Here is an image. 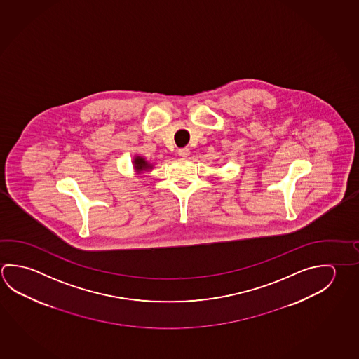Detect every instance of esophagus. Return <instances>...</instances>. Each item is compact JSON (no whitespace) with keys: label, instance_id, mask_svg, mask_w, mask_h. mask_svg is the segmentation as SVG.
<instances>
[{"label":"esophagus","instance_id":"34e87169","mask_svg":"<svg viewBox=\"0 0 359 359\" xmlns=\"http://www.w3.org/2000/svg\"><path fill=\"white\" fill-rule=\"evenodd\" d=\"M177 155L182 156V158H188L189 155H190V150H189L188 147H182V149L177 150Z\"/></svg>","mask_w":359,"mask_h":359}]
</instances>
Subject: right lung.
Here are the masks:
<instances>
[{
  "mask_svg": "<svg viewBox=\"0 0 359 359\" xmlns=\"http://www.w3.org/2000/svg\"><path fill=\"white\" fill-rule=\"evenodd\" d=\"M133 168L140 174V172H144V171H149L150 169H152V165L149 164L145 158H141V156H136V158H133Z\"/></svg>",
  "mask_w": 359,
  "mask_h": 359,
  "instance_id": "1",
  "label": "right lung"
}]
</instances>
